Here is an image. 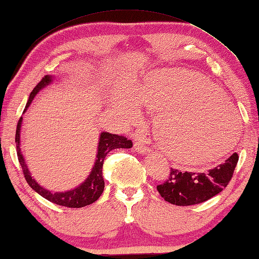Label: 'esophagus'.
<instances>
[{
    "mask_svg": "<svg viewBox=\"0 0 259 259\" xmlns=\"http://www.w3.org/2000/svg\"><path fill=\"white\" fill-rule=\"evenodd\" d=\"M134 148L136 152H138V154H147L149 152V147L147 145H145L144 142H140V140H137V142H135L134 145Z\"/></svg>",
    "mask_w": 259,
    "mask_h": 259,
    "instance_id": "1",
    "label": "esophagus"
}]
</instances>
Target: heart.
<instances>
[{"mask_svg": "<svg viewBox=\"0 0 259 259\" xmlns=\"http://www.w3.org/2000/svg\"><path fill=\"white\" fill-rule=\"evenodd\" d=\"M138 104L157 112L154 136L175 162L197 165L213 161L223 152L207 151L220 147L229 135L223 150L237 140L238 117L233 107L222 91L197 71L173 67L155 69L146 73L143 80L117 89L110 106L114 113L134 122L140 114Z\"/></svg>", "mask_w": 259, "mask_h": 259, "instance_id": "heart-1", "label": "heart"}]
</instances>
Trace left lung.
<instances>
[{
  "instance_id": "8db88e82",
  "label": "left lung",
  "mask_w": 259,
  "mask_h": 259,
  "mask_svg": "<svg viewBox=\"0 0 259 259\" xmlns=\"http://www.w3.org/2000/svg\"><path fill=\"white\" fill-rule=\"evenodd\" d=\"M239 156L233 153L228 159L206 173L180 172L171 168L167 180L157 186L164 200L178 206L204 203L219 195L229 185Z\"/></svg>"
}]
</instances>
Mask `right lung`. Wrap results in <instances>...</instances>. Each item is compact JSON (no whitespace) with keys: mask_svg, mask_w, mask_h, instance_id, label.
Masks as SVG:
<instances>
[{"mask_svg":"<svg viewBox=\"0 0 259 259\" xmlns=\"http://www.w3.org/2000/svg\"><path fill=\"white\" fill-rule=\"evenodd\" d=\"M54 80V77L45 76L41 81L38 82V84L32 89L30 93L29 100L27 102L26 109L23 110V113L27 111L28 107L30 106L32 100H34L35 96L38 94L41 89L49 86L52 81ZM21 123H22V116L18 122L17 125V131H16V144H17V153H18V159L19 163L22 167L23 175H25L26 181L28 182L32 189H34L37 194L44 197L45 199L50 200L51 203H54L56 205L65 206V207H71V208H79V207H84V206L91 205L100 198L102 192L104 191L105 182L104 178H103V163H104V159L106 155L109 154L111 150L116 149V148H131L133 147V142L128 140L123 136H117V135H112L110 133H101L100 135V140H98L97 145V155L95 163H94V166L92 168L91 173L87 177L86 180H84L81 185L78 187L73 188L71 190L63 191V192H52L48 189H45L44 187L39 186L34 178L31 177L30 171L28 170V166L25 161V157L21 153L20 148V130H21Z\"/></svg>","mask_w":259,"mask_h":259,"instance_id":"right-lung-1","label":"right lung"}]
</instances>
